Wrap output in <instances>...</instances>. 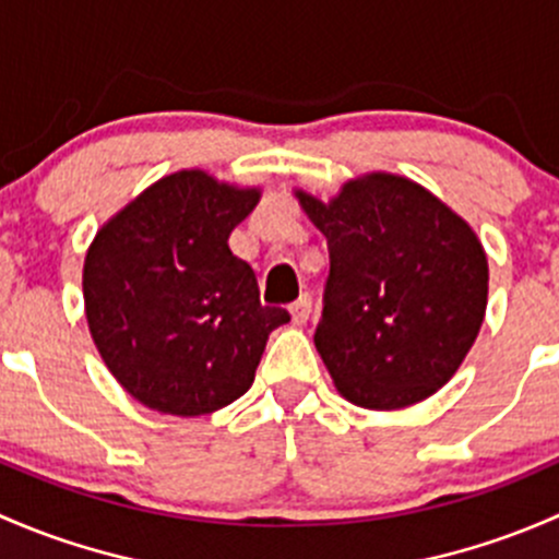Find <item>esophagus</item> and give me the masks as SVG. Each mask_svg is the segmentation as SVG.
<instances>
[{
	"mask_svg": "<svg viewBox=\"0 0 559 559\" xmlns=\"http://www.w3.org/2000/svg\"><path fill=\"white\" fill-rule=\"evenodd\" d=\"M309 314H312V298L304 293L301 298H296V301L290 304V318L296 325H304V322L309 320Z\"/></svg>",
	"mask_w": 559,
	"mask_h": 559,
	"instance_id": "1",
	"label": "esophagus"
}]
</instances>
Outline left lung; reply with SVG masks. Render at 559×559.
I'll return each instance as SVG.
<instances>
[{"label": "left lung", "instance_id": "obj_1", "mask_svg": "<svg viewBox=\"0 0 559 559\" xmlns=\"http://www.w3.org/2000/svg\"><path fill=\"white\" fill-rule=\"evenodd\" d=\"M293 193L331 252L314 347L338 393L373 412L430 399L485 322L490 269L474 228L390 171L347 180L328 201Z\"/></svg>", "mask_w": 559, "mask_h": 559}]
</instances>
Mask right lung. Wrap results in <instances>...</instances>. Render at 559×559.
<instances>
[{"mask_svg":"<svg viewBox=\"0 0 559 559\" xmlns=\"http://www.w3.org/2000/svg\"><path fill=\"white\" fill-rule=\"evenodd\" d=\"M261 188L204 169L160 177L96 231L83 263L85 320L120 388L175 417H201L250 390L269 333L255 272L228 247Z\"/></svg>","mask_w":559,"mask_h":559,"instance_id":"1","label":"right lung"}]
</instances>
